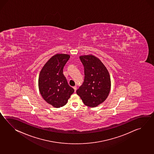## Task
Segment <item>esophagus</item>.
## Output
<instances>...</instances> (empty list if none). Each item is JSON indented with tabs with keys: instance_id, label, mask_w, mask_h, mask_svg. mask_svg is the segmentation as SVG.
Returning a JSON list of instances; mask_svg holds the SVG:
<instances>
[{
	"instance_id": "obj_1",
	"label": "esophagus",
	"mask_w": 154,
	"mask_h": 154,
	"mask_svg": "<svg viewBox=\"0 0 154 154\" xmlns=\"http://www.w3.org/2000/svg\"><path fill=\"white\" fill-rule=\"evenodd\" d=\"M73 89H74V90H75V91H76V90H77V87H76V85H75V86H74L73 87Z\"/></svg>"
}]
</instances>
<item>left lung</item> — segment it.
<instances>
[{
  "instance_id": "1",
  "label": "left lung",
  "mask_w": 154,
  "mask_h": 154,
  "mask_svg": "<svg viewBox=\"0 0 154 154\" xmlns=\"http://www.w3.org/2000/svg\"><path fill=\"white\" fill-rule=\"evenodd\" d=\"M79 58L84 67L85 79L76 93L85 106L96 107L103 102L109 93V74L105 66L95 56H82Z\"/></svg>"
}]
</instances>
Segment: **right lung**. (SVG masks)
Instances as JSON below:
<instances>
[{"mask_svg": "<svg viewBox=\"0 0 154 154\" xmlns=\"http://www.w3.org/2000/svg\"><path fill=\"white\" fill-rule=\"evenodd\" d=\"M70 57L57 54L44 65L40 73L38 88L45 100L56 108L65 106L75 90L69 85L63 73L65 64Z\"/></svg>", "mask_w": 154, "mask_h": 154, "instance_id": "1", "label": "right lung"}]
</instances>
